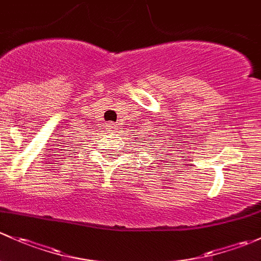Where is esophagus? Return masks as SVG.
<instances>
[{
    "instance_id": "esophagus-1",
    "label": "esophagus",
    "mask_w": 261,
    "mask_h": 261,
    "mask_svg": "<svg viewBox=\"0 0 261 261\" xmlns=\"http://www.w3.org/2000/svg\"><path fill=\"white\" fill-rule=\"evenodd\" d=\"M107 127H108L109 130H115V129H117V125H115L114 123H109V124H107Z\"/></svg>"
}]
</instances>
